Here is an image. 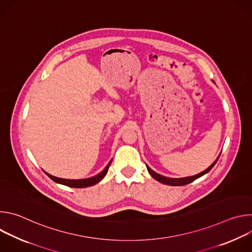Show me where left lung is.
I'll list each match as a JSON object with an SVG mask.
<instances>
[{"instance_id": "obj_1", "label": "left lung", "mask_w": 252, "mask_h": 252, "mask_svg": "<svg viewBox=\"0 0 252 252\" xmlns=\"http://www.w3.org/2000/svg\"><path fill=\"white\" fill-rule=\"evenodd\" d=\"M219 158H220V156H219ZM219 158H218L217 159H215V161H214L209 167H207V168H206L205 170H203L202 172H200V173H198V174H195V175H192V176L182 177V178H170V177H166V176H163V175H160V174L157 173L156 171H154L153 169H151V167H149L148 165H147V168H148L150 174L156 179V181H158V182H159V183H161V184H163V185H167V186H186V185H189V184L192 183L193 181H195L196 178L202 176L203 174L207 173V172L214 166V164L217 163Z\"/></svg>"}]
</instances>
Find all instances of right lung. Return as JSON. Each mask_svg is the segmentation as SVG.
Wrapping results in <instances>:
<instances>
[{
	"label": "right lung",
	"instance_id": "right-lung-1",
	"mask_svg": "<svg viewBox=\"0 0 252 252\" xmlns=\"http://www.w3.org/2000/svg\"><path fill=\"white\" fill-rule=\"evenodd\" d=\"M111 163H112V160L109 163H107V165L105 166V168L102 171H100L99 173H97L94 176H92V177H89V178H84V179H65V178H60V177L53 176V175L49 174L46 171L45 172H46V174L51 179H53L55 183H58V184H61V185H63V186H66V187H69V188L83 189V188L92 187V186L99 183L101 179L104 177V175L106 174L107 170H109V167H110Z\"/></svg>",
	"mask_w": 252,
	"mask_h": 252
}]
</instances>
